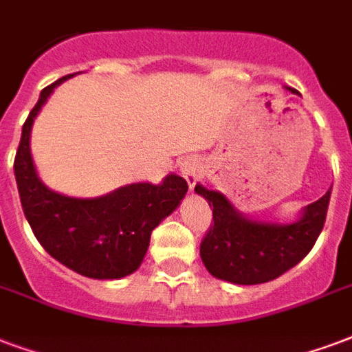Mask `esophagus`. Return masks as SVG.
Wrapping results in <instances>:
<instances>
[{"label":"esophagus","mask_w":352,"mask_h":352,"mask_svg":"<svg viewBox=\"0 0 352 352\" xmlns=\"http://www.w3.org/2000/svg\"><path fill=\"white\" fill-rule=\"evenodd\" d=\"M182 174H184V178L187 179L189 187L195 189L198 178H200V166H198L195 161H186V163H182Z\"/></svg>","instance_id":"esophagus-1"}]
</instances>
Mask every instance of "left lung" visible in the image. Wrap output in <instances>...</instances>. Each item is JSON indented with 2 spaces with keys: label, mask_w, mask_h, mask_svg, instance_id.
<instances>
[{
  "label": "left lung",
  "mask_w": 352,
  "mask_h": 352,
  "mask_svg": "<svg viewBox=\"0 0 352 352\" xmlns=\"http://www.w3.org/2000/svg\"><path fill=\"white\" fill-rule=\"evenodd\" d=\"M195 191L208 200L213 213V224L200 243L206 269L215 278L243 286L278 278L297 265L316 245L330 200L327 191L306 208L297 223L267 224L245 219L221 192L202 186L195 187Z\"/></svg>",
  "instance_id": "left-lung-1"
}]
</instances>
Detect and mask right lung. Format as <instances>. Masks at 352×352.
I'll list each match as a JSON object with an SVG mask.
<instances>
[{
  "label": "right lung",
  "mask_w": 352,
  "mask_h": 352,
  "mask_svg": "<svg viewBox=\"0 0 352 352\" xmlns=\"http://www.w3.org/2000/svg\"><path fill=\"white\" fill-rule=\"evenodd\" d=\"M42 89L23 122L14 176L29 226L47 254L76 273L98 280L128 276L141 265L150 234L178 208L187 182L170 174L161 186L131 184L100 198H72L50 191L35 173L29 135L36 113L59 83Z\"/></svg>",
  "instance_id": "1"
}]
</instances>
